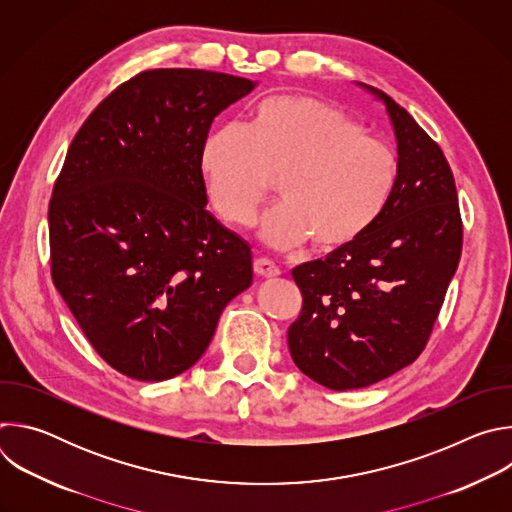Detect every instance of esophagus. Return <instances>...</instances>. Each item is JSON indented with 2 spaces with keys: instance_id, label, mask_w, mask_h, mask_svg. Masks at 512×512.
I'll return each instance as SVG.
<instances>
[{
  "instance_id": "34e87169",
  "label": "esophagus",
  "mask_w": 512,
  "mask_h": 512,
  "mask_svg": "<svg viewBox=\"0 0 512 512\" xmlns=\"http://www.w3.org/2000/svg\"><path fill=\"white\" fill-rule=\"evenodd\" d=\"M253 271H255V275H259L263 279H271V277H277L281 273L279 267L275 263H271L269 259H255Z\"/></svg>"
}]
</instances>
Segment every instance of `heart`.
<instances>
[{
    "instance_id": "b5f03b06",
    "label": "heart",
    "mask_w": 512,
    "mask_h": 512,
    "mask_svg": "<svg viewBox=\"0 0 512 512\" xmlns=\"http://www.w3.org/2000/svg\"><path fill=\"white\" fill-rule=\"evenodd\" d=\"M200 174L216 212L249 225L277 181L259 237L273 249L312 241L334 253L367 235L397 186L399 164L387 143L369 137L342 109L308 95L261 101L245 127L223 125L200 145Z\"/></svg>"
}]
</instances>
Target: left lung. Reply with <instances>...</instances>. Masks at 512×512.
Returning <instances> with one entry per match:
<instances>
[{
	"label": "left lung",
	"mask_w": 512,
	"mask_h": 512,
	"mask_svg": "<svg viewBox=\"0 0 512 512\" xmlns=\"http://www.w3.org/2000/svg\"><path fill=\"white\" fill-rule=\"evenodd\" d=\"M397 139V186L377 225L346 249L291 271L304 306L287 330L296 367L348 391L411 364L427 344L462 255V218L444 152L383 91Z\"/></svg>",
	"instance_id": "left-lung-1"
}]
</instances>
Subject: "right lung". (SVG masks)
<instances>
[{
	"mask_svg": "<svg viewBox=\"0 0 512 512\" xmlns=\"http://www.w3.org/2000/svg\"><path fill=\"white\" fill-rule=\"evenodd\" d=\"M257 83L156 68L119 85L72 139L48 206L52 281L115 371L166 381L204 354L253 281L251 247L206 210L200 145Z\"/></svg>",
	"mask_w": 512,
	"mask_h": 512,
	"instance_id": "add662e5",
	"label": "right lung"
}]
</instances>
